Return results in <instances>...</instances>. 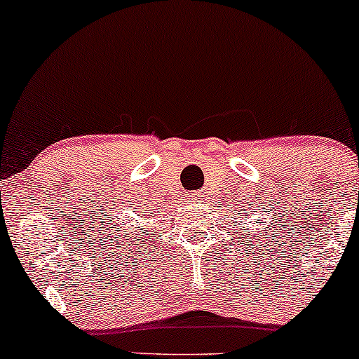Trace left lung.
Segmentation results:
<instances>
[{
	"label": "left lung",
	"mask_w": 359,
	"mask_h": 359,
	"mask_svg": "<svg viewBox=\"0 0 359 359\" xmlns=\"http://www.w3.org/2000/svg\"><path fill=\"white\" fill-rule=\"evenodd\" d=\"M241 210H243V208H241ZM244 212H245V208H244ZM248 217H249V213H248V215H245V219H248ZM241 222H243V219H241ZM249 224H251V222H249ZM245 231H249V229H244V232ZM255 236H256V233H255ZM257 237H259V236H256V239H257ZM273 239H275V237H273Z\"/></svg>",
	"instance_id": "1"
}]
</instances>
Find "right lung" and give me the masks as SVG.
Returning a JSON list of instances; mask_svg holds the SVG:
<instances>
[{"instance_id":"obj_1","label":"right lung","mask_w":359,"mask_h":359,"mask_svg":"<svg viewBox=\"0 0 359 359\" xmlns=\"http://www.w3.org/2000/svg\"><path fill=\"white\" fill-rule=\"evenodd\" d=\"M146 213L147 212H142V215H146ZM120 222L123 224H120ZM100 225H102L100 229H102V237L104 239V244L114 245V248H110L111 251L114 249H122V245H127L128 241H130L128 239L130 237V229H128V225L126 227V220H116L114 217H107V219H103L100 222ZM140 232H142V229H140Z\"/></svg>"}]
</instances>
